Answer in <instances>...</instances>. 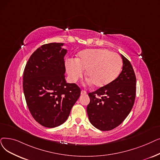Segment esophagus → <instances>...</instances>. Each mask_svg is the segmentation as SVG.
<instances>
[{
    "label": "esophagus",
    "instance_id": "1",
    "mask_svg": "<svg viewBox=\"0 0 160 160\" xmlns=\"http://www.w3.org/2000/svg\"><path fill=\"white\" fill-rule=\"evenodd\" d=\"M87 93V92L85 91V90H82L81 91V94L82 95H86Z\"/></svg>",
    "mask_w": 160,
    "mask_h": 160
}]
</instances>
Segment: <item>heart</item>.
<instances>
[{
    "label": "heart",
    "instance_id": "b5f03b06",
    "mask_svg": "<svg viewBox=\"0 0 160 160\" xmlns=\"http://www.w3.org/2000/svg\"><path fill=\"white\" fill-rule=\"evenodd\" d=\"M69 80L76 82L86 70L89 82L96 88L104 87L114 81L120 74L122 61L118 54L107 49H88L80 52L77 59L65 62Z\"/></svg>",
    "mask_w": 160,
    "mask_h": 160
}]
</instances>
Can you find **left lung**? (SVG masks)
Segmentation results:
<instances>
[{
    "label": "left lung",
    "mask_w": 160,
    "mask_h": 160,
    "mask_svg": "<svg viewBox=\"0 0 160 160\" xmlns=\"http://www.w3.org/2000/svg\"><path fill=\"white\" fill-rule=\"evenodd\" d=\"M123 66L119 76L109 84L89 93L87 106L89 122L101 131L112 130L120 125L133 107L136 76L129 61L121 54Z\"/></svg>",
    "instance_id": "left-lung-1"
}]
</instances>
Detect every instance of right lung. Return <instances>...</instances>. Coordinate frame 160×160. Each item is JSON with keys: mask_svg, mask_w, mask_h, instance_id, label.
Listing matches in <instances>:
<instances>
[{"mask_svg": "<svg viewBox=\"0 0 160 160\" xmlns=\"http://www.w3.org/2000/svg\"><path fill=\"white\" fill-rule=\"evenodd\" d=\"M63 43L38 48L25 65L23 88L27 107L42 126L53 128L63 124L80 95V88L65 81Z\"/></svg>", "mask_w": 160, "mask_h": 160, "instance_id": "obj_1", "label": "right lung"}]
</instances>
